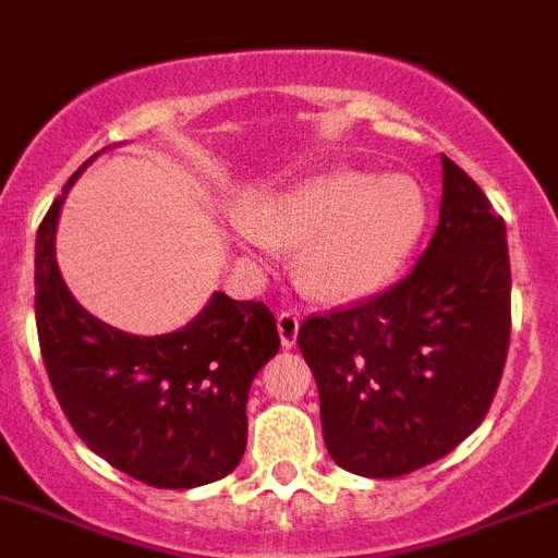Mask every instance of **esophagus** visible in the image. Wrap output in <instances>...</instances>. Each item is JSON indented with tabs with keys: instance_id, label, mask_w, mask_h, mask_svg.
Masks as SVG:
<instances>
[{
	"instance_id": "1",
	"label": "esophagus",
	"mask_w": 558,
	"mask_h": 558,
	"mask_svg": "<svg viewBox=\"0 0 558 558\" xmlns=\"http://www.w3.org/2000/svg\"><path fill=\"white\" fill-rule=\"evenodd\" d=\"M276 325H279V339H282V348H293L296 344L299 333V313L282 311L276 316Z\"/></svg>"
}]
</instances>
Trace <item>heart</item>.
Listing matches in <instances>:
<instances>
[{"label":"heart","instance_id":"heart-1","mask_svg":"<svg viewBox=\"0 0 558 558\" xmlns=\"http://www.w3.org/2000/svg\"><path fill=\"white\" fill-rule=\"evenodd\" d=\"M425 222V193L413 179H373L362 170H330L296 185L253 191L230 214L233 236L251 251L299 245V276L325 299L367 296L388 284Z\"/></svg>","mask_w":558,"mask_h":558}]
</instances>
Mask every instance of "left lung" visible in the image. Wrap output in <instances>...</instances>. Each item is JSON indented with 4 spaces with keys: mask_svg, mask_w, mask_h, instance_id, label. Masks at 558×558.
<instances>
[{
    "mask_svg": "<svg viewBox=\"0 0 558 558\" xmlns=\"http://www.w3.org/2000/svg\"><path fill=\"white\" fill-rule=\"evenodd\" d=\"M430 245L390 288L311 313L299 351L319 388L322 434L339 468L413 473L471 436L490 411L510 344L505 219L441 156Z\"/></svg>",
    "mask_w": 558,
    "mask_h": 558,
    "instance_id": "1",
    "label": "left lung"
}]
</instances>
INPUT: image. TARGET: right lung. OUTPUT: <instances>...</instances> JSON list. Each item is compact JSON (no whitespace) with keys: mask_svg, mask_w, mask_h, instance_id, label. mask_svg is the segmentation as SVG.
Segmentation results:
<instances>
[{"mask_svg":"<svg viewBox=\"0 0 558 558\" xmlns=\"http://www.w3.org/2000/svg\"><path fill=\"white\" fill-rule=\"evenodd\" d=\"M80 170L36 233V330L64 416L94 453L150 487L187 490L228 476L245 453L253 376L282 344L274 313L219 290L177 333L133 336L90 316L53 253Z\"/></svg>","mask_w":558,"mask_h":558,"instance_id":"add662e5","label":"right lung"}]
</instances>
